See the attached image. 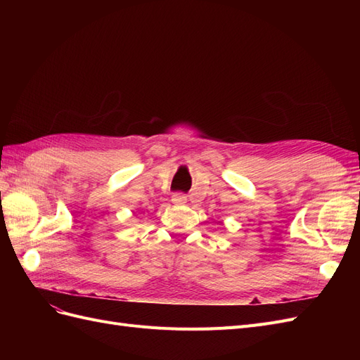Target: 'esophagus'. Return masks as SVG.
<instances>
[{"label": "esophagus", "mask_w": 360, "mask_h": 360, "mask_svg": "<svg viewBox=\"0 0 360 360\" xmlns=\"http://www.w3.org/2000/svg\"><path fill=\"white\" fill-rule=\"evenodd\" d=\"M171 201L174 204H186L188 202V197L184 193H174Z\"/></svg>", "instance_id": "34e87169"}]
</instances>
